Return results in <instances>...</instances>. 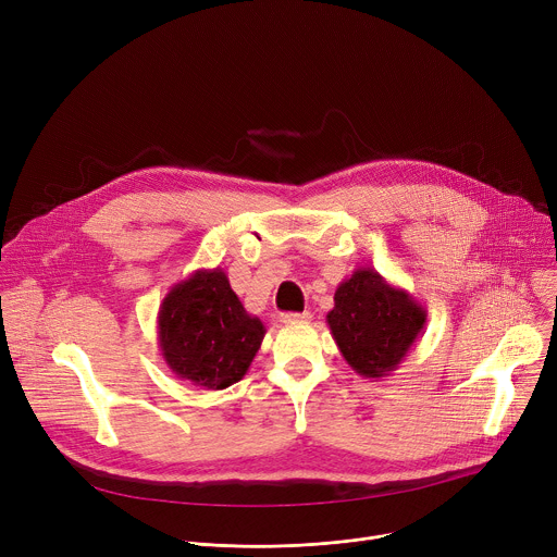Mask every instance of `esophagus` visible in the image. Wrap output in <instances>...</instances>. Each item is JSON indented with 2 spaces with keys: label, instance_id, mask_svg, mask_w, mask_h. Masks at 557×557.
Listing matches in <instances>:
<instances>
[{
  "label": "esophagus",
  "instance_id": "1",
  "mask_svg": "<svg viewBox=\"0 0 557 557\" xmlns=\"http://www.w3.org/2000/svg\"><path fill=\"white\" fill-rule=\"evenodd\" d=\"M310 320V312H284L280 317L282 324H297V322H308Z\"/></svg>",
  "mask_w": 557,
  "mask_h": 557
}]
</instances>
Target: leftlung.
Here are the masks:
<instances>
[{"mask_svg": "<svg viewBox=\"0 0 557 557\" xmlns=\"http://www.w3.org/2000/svg\"><path fill=\"white\" fill-rule=\"evenodd\" d=\"M326 322L346 363L366 379H381L423 335L428 310L406 288L361 267L337 286Z\"/></svg>", "mask_w": 557, "mask_h": 557, "instance_id": "8db88e82", "label": "left lung"}]
</instances>
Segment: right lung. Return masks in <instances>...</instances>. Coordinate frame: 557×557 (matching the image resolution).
<instances>
[{
    "label": "right lung",
    "instance_id": "add662e5",
    "mask_svg": "<svg viewBox=\"0 0 557 557\" xmlns=\"http://www.w3.org/2000/svg\"><path fill=\"white\" fill-rule=\"evenodd\" d=\"M158 346L170 370L202 389H224L240 381L267 335L249 314L226 273L198 269L172 286L158 308Z\"/></svg>",
    "mask_w": 557,
    "mask_h": 557
}]
</instances>
